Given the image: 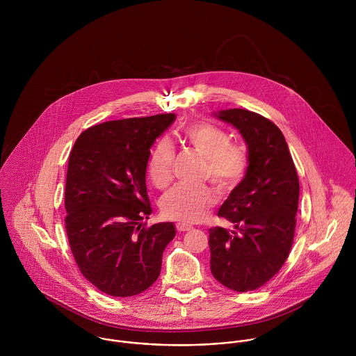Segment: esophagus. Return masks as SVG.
Returning <instances> with one entry per match:
<instances>
[{
	"instance_id": "obj_1",
	"label": "esophagus",
	"mask_w": 356,
	"mask_h": 356,
	"mask_svg": "<svg viewBox=\"0 0 356 356\" xmlns=\"http://www.w3.org/2000/svg\"><path fill=\"white\" fill-rule=\"evenodd\" d=\"M192 229V226H188V225H184V223H178L177 225V230L179 233H184V232H189Z\"/></svg>"
}]
</instances>
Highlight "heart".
I'll use <instances>...</instances> for the list:
<instances>
[{"mask_svg": "<svg viewBox=\"0 0 356 356\" xmlns=\"http://www.w3.org/2000/svg\"><path fill=\"white\" fill-rule=\"evenodd\" d=\"M185 140L205 157L204 178H209L222 193L233 192L243 182L248 170V154L241 145L230 143L226 131L208 123H197L185 130ZM174 157L175 151L168 140L163 138L154 145L148 175L157 189H164L171 182ZM215 202V191L207 185H177L163 196L160 208L167 219L196 223L203 220Z\"/></svg>", "mask_w": 356, "mask_h": 356, "instance_id": "1", "label": "heart"}]
</instances>
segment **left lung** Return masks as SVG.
Listing matches in <instances>:
<instances>
[{
  "label": "left lung",
  "instance_id": "1",
  "mask_svg": "<svg viewBox=\"0 0 356 356\" xmlns=\"http://www.w3.org/2000/svg\"><path fill=\"white\" fill-rule=\"evenodd\" d=\"M213 115L243 136L248 170L218 212L234 230H208L211 273L226 288L248 292L270 281L288 259L296 227L299 178L285 137L271 120L241 108Z\"/></svg>",
  "mask_w": 356,
  "mask_h": 356
}]
</instances>
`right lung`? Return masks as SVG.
I'll list each match as a JSON object with an SVG mask.
<instances>
[{
    "instance_id": "right-lung-1",
    "label": "right lung",
    "mask_w": 356,
    "mask_h": 356,
    "mask_svg": "<svg viewBox=\"0 0 356 356\" xmlns=\"http://www.w3.org/2000/svg\"><path fill=\"white\" fill-rule=\"evenodd\" d=\"M174 113L111 120L85 130L70 153L65 230L75 261L99 291L129 298L157 280L172 222L143 223L152 208L145 174L151 147Z\"/></svg>"
}]
</instances>
